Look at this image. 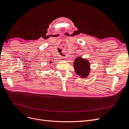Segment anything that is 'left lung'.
I'll list each match as a JSON object with an SVG mask.
<instances>
[{"label":"left lung","mask_w":129,"mask_h":129,"mask_svg":"<svg viewBox=\"0 0 129 129\" xmlns=\"http://www.w3.org/2000/svg\"><path fill=\"white\" fill-rule=\"evenodd\" d=\"M74 69L76 73L81 78H86L90 73V68L89 61L81 57H78L74 61Z\"/></svg>","instance_id":"8db88e82"}]
</instances>
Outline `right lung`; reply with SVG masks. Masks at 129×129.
Returning <instances> with one entry per match:
<instances>
[{
    "label": "right lung",
    "instance_id": "add662e5",
    "mask_svg": "<svg viewBox=\"0 0 129 129\" xmlns=\"http://www.w3.org/2000/svg\"><path fill=\"white\" fill-rule=\"evenodd\" d=\"M50 63H51V61H50Z\"/></svg>",
    "mask_w": 129,
    "mask_h": 129
}]
</instances>
